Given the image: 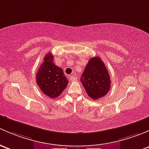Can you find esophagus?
<instances>
[{
	"label": "esophagus",
	"instance_id": "34e87169",
	"mask_svg": "<svg viewBox=\"0 0 149 149\" xmlns=\"http://www.w3.org/2000/svg\"><path fill=\"white\" fill-rule=\"evenodd\" d=\"M70 79L71 81H74L77 79V77L74 76V75H70Z\"/></svg>",
	"mask_w": 149,
	"mask_h": 149
}]
</instances>
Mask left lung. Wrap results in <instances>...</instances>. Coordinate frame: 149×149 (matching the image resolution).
Segmentation results:
<instances>
[{
	"mask_svg": "<svg viewBox=\"0 0 149 149\" xmlns=\"http://www.w3.org/2000/svg\"><path fill=\"white\" fill-rule=\"evenodd\" d=\"M80 81L87 94L93 100L106 95L111 85L108 70L98 56L90 59L80 77Z\"/></svg>",
	"mask_w": 149,
	"mask_h": 149,
	"instance_id": "left-lung-1",
	"label": "left lung"
}]
</instances>
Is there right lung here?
Instances as JSON below:
<instances>
[{
	"label": "right lung",
	"instance_id": "1",
	"mask_svg": "<svg viewBox=\"0 0 149 149\" xmlns=\"http://www.w3.org/2000/svg\"><path fill=\"white\" fill-rule=\"evenodd\" d=\"M52 53L46 54L44 62L36 74V81L45 95L55 98L60 95L68 85V79L62 68L55 65Z\"/></svg>",
	"mask_w": 149,
	"mask_h": 149
}]
</instances>
